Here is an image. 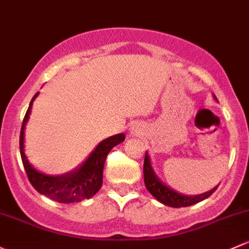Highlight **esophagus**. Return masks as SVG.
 <instances>
[{"instance_id": "esophagus-1", "label": "esophagus", "mask_w": 249, "mask_h": 249, "mask_svg": "<svg viewBox=\"0 0 249 249\" xmlns=\"http://www.w3.org/2000/svg\"><path fill=\"white\" fill-rule=\"evenodd\" d=\"M132 130H135V129H132ZM136 131H137V130H135V131H133V133H135V135H136V133H137Z\"/></svg>"}]
</instances>
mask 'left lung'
<instances>
[{
  "label": "left lung",
  "mask_w": 249,
  "mask_h": 249,
  "mask_svg": "<svg viewBox=\"0 0 249 249\" xmlns=\"http://www.w3.org/2000/svg\"><path fill=\"white\" fill-rule=\"evenodd\" d=\"M214 99H216V96H214ZM143 173H144V184L146 190H148L160 203L164 204V205L167 206H171V208H186V206L199 203V201L210 197L214 191L217 190V187H218L216 186L213 187V190L209 191V192L196 196H188L184 195V193L181 192H178V191L167 186L166 184H163V182L159 179L158 175L154 172L153 167H151V162L150 159H149L148 153H145L144 164H143Z\"/></svg>",
  "instance_id": "obj_1"
}]
</instances>
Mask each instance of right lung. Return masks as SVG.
<instances>
[{
    "label": "right lung",
    "instance_id": "1",
    "mask_svg": "<svg viewBox=\"0 0 249 249\" xmlns=\"http://www.w3.org/2000/svg\"><path fill=\"white\" fill-rule=\"evenodd\" d=\"M38 94L39 91L36 93V95L31 100L30 106H28L27 112L23 118L20 132L21 160H22L23 168H25L28 180L40 195L46 196L50 199L56 200L58 203L68 204L89 199L100 190L101 185H103L104 164L106 161L107 154L111 151L113 146L125 140V135L118 133V135L111 136L99 143L93 153L88 156V159L75 171L62 175H49L39 172L30 163L25 155V150H23L26 123L28 122L33 101L38 96Z\"/></svg>",
    "mask_w": 249,
    "mask_h": 249
}]
</instances>
